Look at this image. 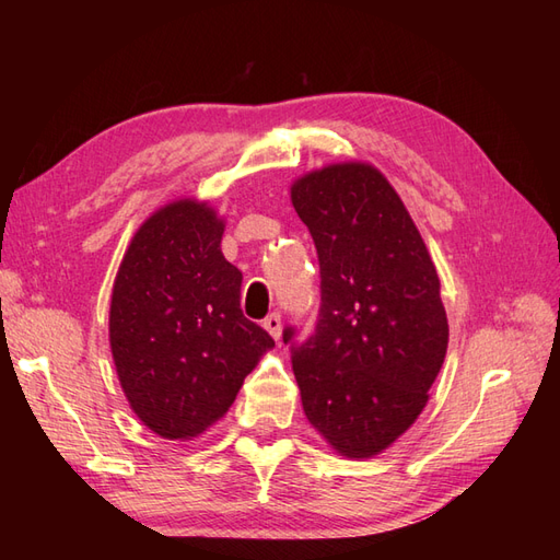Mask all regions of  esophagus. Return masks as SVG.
Here are the masks:
<instances>
[{"label": "esophagus", "mask_w": 560, "mask_h": 560, "mask_svg": "<svg viewBox=\"0 0 560 560\" xmlns=\"http://www.w3.org/2000/svg\"><path fill=\"white\" fill-rule=\"evenodd\" d=\"M265 329L269 331V335H271L273 339H279V337H281V315H279V313L267 315V317H265Z\"/></svg>", "instance_id": "obj_1"}]
</instances>
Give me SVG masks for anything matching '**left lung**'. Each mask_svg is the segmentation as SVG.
<instances>
[{
  "label": "left lung",
  "instance_id": "obj_1",
  "mask_svg": "<svg viewBox=\"0 0 560 560\" xmlns=\"http://www.w3.org/2000/svg\"><path fill=\"white\" fill-rule=\"evenodd\" d=\"M319 261L315 335L291 347L307 421L343 457L409 431L447 351V315L423 237L387 177L331 163L291 185ZM283 329V341L293 339Z\"/></svg>",
  "mask_w": 560,
  "mask_h": 560
}]
</instances>
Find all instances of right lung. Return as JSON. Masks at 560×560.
I'll return each instance as SVG.
<instances>
[{
	"label": "right lung",
	"instance_id": "add662e5",
	"mask_svg": "<svg viewBox=\"0 0 560 560\" xmlns=\"http://www.w3.org/2000/svg\"><path fill=\"white\" fill-rule=\"evenodd\" d=\"M225 223L207 201L177 199L139 225L117 269L110 349L129 407L153 433L189 440L231 409L273 339L241 311Z\"/></svg>",
	"mask_w": 560,
	"mask_h": 560
}]
</instances>
